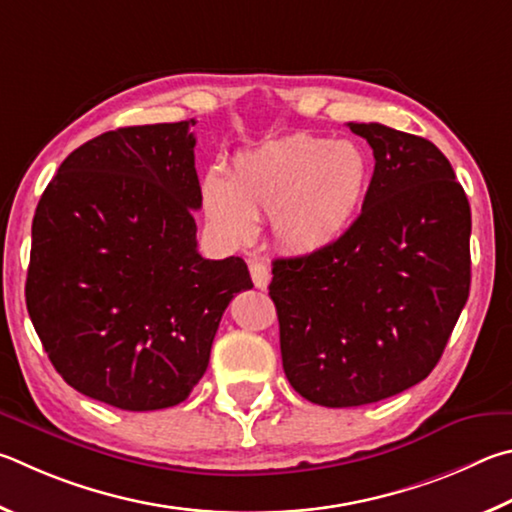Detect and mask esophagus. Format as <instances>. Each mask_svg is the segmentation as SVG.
I'll return each mask as SVG.
<instances>
[{
  "label": "esophagus",
  "instance_id": "1",
  "mask_svg": "<svg viewBox=\"0 0 512 512\" xmlns=\"http://www.w3.org/2000/svg\"><path fill=\"white\" fill-rule=\"evenodd\" d=\"M249 274H251V281H254L256 288L265 290L267 285H270V279H272V272L270 267H267L263 261H254L249 265Z\"/></svg>",
  "mask_w": 512,
  "mask_h": 512
}]
</instances>
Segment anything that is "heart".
Here are the masks:
<instances>
[{"label": "heart", "instance_id": "b5f03b06", "mask_svg": "<svg viewBox=\"0 0 512 512\" xmlns=\"http://www.w3.org/2000/svg\"><path fill=\"white\" fill-rule=\"evenodd\" d=\"M371 177V159L355 141L294 134L240 152L229 179L218 170L206 173L202 204L224 236L247 240L256 231V215H267L285 247L308 254L344 236Z\"/></svg>", "mask_w": 512, "mask_h": 512}]
</instances>
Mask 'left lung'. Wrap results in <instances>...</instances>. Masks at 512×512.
<instances>
[{"instance_id":"8db88e82","label":"left lung","mask_w":512,"mask_h":512,"mask_svg":"<svg viewBox=\"0 0 512 512\" xmlns=\"http://www.w3.org/2000/svg\"><path fill=\"white\" fill-rule=\"evenodd\" d=\"M373 148L362 213L333 245L276 258L283 371L321 407L414 387L441 360L470 294V202L432 141L348 123Z\"/></svg>"}]
</instances>
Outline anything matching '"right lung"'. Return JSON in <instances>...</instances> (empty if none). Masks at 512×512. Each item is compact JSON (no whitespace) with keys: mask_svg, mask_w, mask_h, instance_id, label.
<instances>
[{"mask_svg":"<svg viewBox=\"0 0 512 512\" xmlns=\"http://www.w3.org/2000/svg\"><path fill=\"white\" fill-rule=\"evenodd\" d=\"M195 121L130 125L62 161L31 229L26 308L69 387L125 411L175 407L209 366L242 258L197 251Z\"/></svg>","mask_w":512,"mask_h":512,"instance_id":"add662e5","label":"right lung"}]
</instances>
